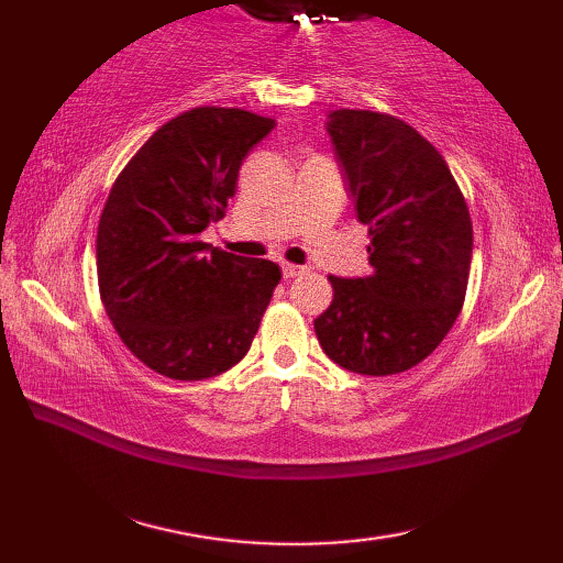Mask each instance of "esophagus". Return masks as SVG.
Returning <instances> with one entry per match:
<instances>
[{
	"mask_svg": "<svg viewBox=\"0 0 563 563\" xmlns=\"http://www.w3.org/2000/svg\"><path fill=\"white\" fill-rule=\"evenodd\" d=\"M280 271H283V278H295V275H300L305 268L295 266V263H280Z\"/></svg>",
	"mask_w": 563,
	"mask_h": 563,
	"instance_id": "obj_1",
	"label": "esophagus"
}]
</instances>
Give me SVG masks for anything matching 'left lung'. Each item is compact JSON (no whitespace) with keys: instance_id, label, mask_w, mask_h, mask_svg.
<instances>
[{"instance_id":"1","label":"left lung","mask_w":563,"mask_h":563,"mask_svg":"<svg viewBox=\"0 0 563 563\" xmlns=\"http://www.w3.org/2000/svg\"><path fill=\"white\" fill-rule=\"evenodd\" d=\"M327 130L367 224L369 273L329 275L333 300L314 319L317 339L351 373L397 375L438 349L464 305L470 208L442 154L399 118L341 109Z\"/></svg>"}]
</instances>
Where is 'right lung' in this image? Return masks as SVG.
<instances>
[{
	"mask_svg": "<svg viewBox=\"0 0 563 563\" xmlns=\"http://www.w3.org/2000/svg\"><path fill=\"white\" fill-rule=\"evenodd\" d=\"M273 118L200 106L172 118L118 174L97 234L99 292L118 336L164 377L222 375L249 353L280 283L266 258L200 242L224 218Z\"/></svg>",
	"mask_w": 563,
	"mask_h": 563,
	"instance_id": "add662e5",
	"label": "right lung"
}]
</instances>
